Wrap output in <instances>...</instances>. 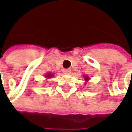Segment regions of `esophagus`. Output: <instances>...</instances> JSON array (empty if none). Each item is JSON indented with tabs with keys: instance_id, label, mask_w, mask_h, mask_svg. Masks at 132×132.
I'll list each match as a JSON object with an SVG mask.
<instances>
[{
	"instance_id": "obj_1",
	"label": "esophagus",
	"mask_w": 132,
	"mask_h": 132,
	"mask_svg": "<svg viewBox=\"0 0 132 132\" xmlns=\"http://www.w3.org/2000/svg\"><path fill=\"white\" fill-rule=\"evenodd\" d=\"M70 69H64L63 70V72L64 73H70Z\"/></svg>"
}]
</instances>
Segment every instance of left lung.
<instances>
[{
  "instance_id": "1",
  "label": "left lung",
  "mask_w": 132,
  "mask_h": 132,
  "mask_svg": "<svg viewBox=\"0 0 132 132\" xmlns=\"http://www.w3.org/2000/svg\"><path fill=\"white\" fill-rule=\"evenodd\" d=\"M85 81H88L89 80V78L88 77H85Z\"/></svg>"
}]
</instances>
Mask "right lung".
Instances as JSON below:
<instances>
[{"instance_id": "right-lung-1", "label": "right lung", "mask_w": 132, "mask_h": 132, "mask_svg": "<svg viewBox=\"0 0 132 132\" xmlns=\"http://www.w3.org/2000/svg\"><path fill=\"white\" fill-rule=\"evenodd\" d=\"M46 77H47V78H51V77H52V75H51V73H47V75H46Z\"/></svg>"}]
</instances>
